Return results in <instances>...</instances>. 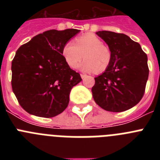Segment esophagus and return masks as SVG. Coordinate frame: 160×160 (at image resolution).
Returning a JSON list of instances; mask_svg holds the SVG:
<instances>
[{"label": "esophagus", "instance_id": "34e87169", "mask_svg": "<svg viewBox=\"0 0 160 160\" xmlns=\"http://www.w3.org/2000/svg\"><path fill=\"white\" fill-rule=\"evenodd\" d=\"M87 74H84V73H81V78L82 79H84L85 78H87Z\"/></svg>", "mask_w": 160, "mask_h": 160}]
</instances>
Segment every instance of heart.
Returning a JSON list of instances; mask_svg holds the SVG:
<instances>
[{
  "label": "heart",
  "mask_w": 160,
  "mask_h": 160,
  "mask_svg": "<svg viewBox=\"0 0 160 160\" xmlns=\"http://www.w3.org/2000/svg\"><path fill=\"white\" fill-rule=\"evenodd\" d=\"M62 56L71 69H76L82 59L81 70L85 72L98 73L105 71L111 62V51L103 45L99 38L92 33L82 35L75 39L74 43L68 42L62 47Z\"/></svg>",
  "instance_id": "1"
}]
</instances>
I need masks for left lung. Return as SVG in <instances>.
Listing matches in <instances>:
<instances>
[{"label": "left lung", "instance_id": "obj_1", "mask_svg": "<svg viewBox=\"0 0 160 160\" xmlns=\"http://www.w3.org/2000/svg\"><path fill=\"white\" fill-rule=\"evenodd\" d=\"M96 34L111 49V62L105 71L94 78V100L101 108L122 112L135 107L145 92L149 69L148 56L138 42L123 33L98 31Z\"/></svg>", "mask_w": 160, "mask_h": 160}]
</instances>
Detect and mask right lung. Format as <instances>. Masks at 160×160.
I'll return each instance as SVG.
<instances>
[{
  "mask_svg": "<svg viewBox=\"0 0 160 160\" xmlns=\"http://www.w3.org/2000/svg\"><path fill=\"white\" fill-rule=\"evenodd\" d=\"M79 31H46L17 50L11 84L18 102L29 114L52 118L67 107L70 90L82 78L68 66L62 51Z\"/></svg>",
  "mask_w": 160,
  "mask_h": 160,
  "instance_id": "obj_1",
  "label": "right lung"
}]
</instances>
